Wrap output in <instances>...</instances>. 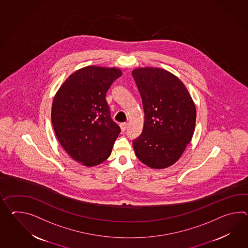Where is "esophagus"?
<instances>
[{"mask_svg":"<svg viewBox=\"0 0 248 248\" xmlns=\"http://www.w3.org/2000/svg\"><path fill=\"white\" fill-rule=\"evenodd\" d=\"M127 126H128V124H127V123H123V124H120V128H121V130L123 132H124V131L126 130Z\"/></svg>","mask_w":248,"mask_h":248,"instance_id":"obj_1","label":"esophagus"}]
</instances>
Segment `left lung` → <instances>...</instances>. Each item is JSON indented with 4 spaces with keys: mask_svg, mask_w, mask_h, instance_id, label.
<instances>
[{
    "mask_svg": "<svg viewBox=\"0 0 248 248\" xmlns=\"http://www.w3.org/2000/svg\"><path fill=\"white\" fill-rule=\"evenodd\" d=\"M132 75L142 99L144 124L133 140L138 159L153 169L175 164L192 139L197 110L185 84L159 67H137Z\"/></svg>",
    "mask_w": 248,
    "mask_h": 248,
    "instance_id": "left-lung-1",
    "label": "left lung"
}]
</instances>
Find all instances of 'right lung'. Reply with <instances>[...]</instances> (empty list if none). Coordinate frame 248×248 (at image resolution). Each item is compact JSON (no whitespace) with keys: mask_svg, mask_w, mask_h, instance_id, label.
<instances>
[{"mask_svg":"<svg viewBox=\"0 0 248 248\" xmlns=\"http://www.w3.org/2000/svg\"><path fill=\"white\" fill-rule=\"evenodd\" d=\"M122 74L117 67L84 66L66 78L53 98L51 122L57 139L84 166L108 159L120 133L111 119L106 94Z\"/></svg>","mask_w":248,"mask_h":248,"instance_id":"1","label":"right lung"}]
</instances>
